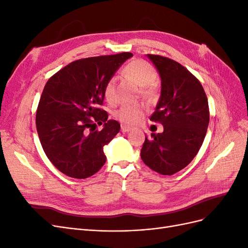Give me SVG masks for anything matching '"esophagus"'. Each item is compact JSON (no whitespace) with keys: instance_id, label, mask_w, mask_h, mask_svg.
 I'll return each mask as SVG.
<instances>
[{"instance_id":"1","label":"esophagus","mask_w":248,"mask_h":248,"mask_svg":"<svg viewBox=\"0 0 248 248\" xmlns=\"http://www.w3.org/2000/svg\"><path fill=\"white\" fill-rule=\"evenodd\" d=\"M131 130V127H129V126H126V125H122L121 126V131L122 132H129Z\"/></svg>"}]
</instances>
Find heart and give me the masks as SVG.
<instances>
[{
	"label": "heart",
	"mask_w": 248,
	"mask_h": 248,
	"mask_svg": "<svg viewBox=\"0 0 248 248\" xmlns=\"http://www.w3.org/2000/svg\"><path fill=\"white\" fill-rule=\"evenodd\" d=\"M125 76L133 80L140 87H147L156 79L157 73L152 65L142 61L133 60L125 66L123 69ZM115 78H109L103 89V97L107 102L114 103L116 100L115 94ZM146 93H151V90L146 89ZM144 114V108L140 104H124L115 111V118L125 125L137 124Z\"/></svg>",
	"instance_id": "1"
}]
</instances>
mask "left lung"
Listing matches in <instances>:
<instances>
[{"mask_svg":"<svg viewBox=\"0 0 248 248\" xmlns=\"http://www.w3.org/2000/svg\"><path fill=\"white\" fill-rule=\"evenodd\" d=\"M159 73L161 91L151 121L163 125L140 150L141 160L161 175H174L188 166L205 140L209 106L199 79L181 64L166 57L147 55Z\"/></svg>","mask_w":248,"mask_h":248,"instance_id":"left-lung-1","label":"left lung"}]
</instances>
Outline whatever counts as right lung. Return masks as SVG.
I'll return each instance as SVG.
<instances>
[{"instance_id":"obj_1","label":"right lung","mask_w":248,"mask_h":248,"mask_svg":"<svg viewBox=\"0 0 248 248\" xmlns=\"http://www.w3.org/2000/svg\"><path fill=\"white\" fill-rule=\"evenodd\" d=\"M132 56L122 52L78 60L47 80L36 112L37 132L47 158L66 176L86 179L106 163L103 148L121 126L98 107L107 81ZM96 124L104 128L97 131Z\"/></svg>"}]
</instances>
